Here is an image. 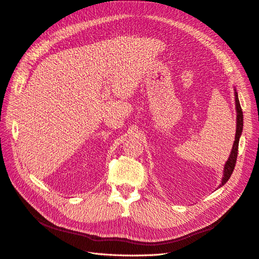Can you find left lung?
I'll return each mask as SVG.
<instances>
[{"label": "left lung", "mask_w": 259, "mask_h": 259, "mask_svg": "<svg viewBox=\"0 0 259 259\" xmlns=\"http://www.w3.org/2000/svg\"><path fill=\"white\" fill-rule=\"evenodd\" d=\"M235 96H236V110H237V130H236L235 143H233V146H232V149H231V153H230L228 160H227L226 164H225L224 177H223V180H222L221 186L226 184V182L231 177L233 169H235V165H236V162H237V156H238L239 140H240V137H241L242 129H243V113H242V108H241V105H240V102H239L237 91L235 93Z\"/></svg>", "instance_id": "obj_1"}]
</instances>
